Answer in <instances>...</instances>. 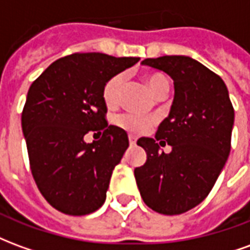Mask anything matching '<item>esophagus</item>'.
Segmentation results:
<instances>
[{"label":"esophagus","instance_id":"esophagus-1","mask_svg":"<svg viewBox=\"0 0 250 250\" xmlns=\"http://www.w3.org/2000/svg\"><path fill=\"white\" fill-rule=\"evenodd\" d=\"M128 141H130L131 146H134V145H136V138L134 135H128Z\"/></svg>","mask_w":250,"mask_h":250}]
</instances>
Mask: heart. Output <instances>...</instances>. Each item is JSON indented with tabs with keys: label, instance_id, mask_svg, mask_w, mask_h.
<instances>
[{
	"label": "heart",
	"instance_id": "obj_1",
	"mask_svg": "<svg viewBox=\"0 0 250 250\" xmlns=\"http://www.w3.org/2000/svg\"><path fill=\"white\" fill-rule=\"evenodd\" d=\"M123 83H125V75L123 73H116L114 76L109 77L104 84L102 96H103L104 104L108 108H112L119 103ZM146 84L154 96H158L162 91L168 89L167 79L163 75H159V73L148 75L146 77ZM115 125L122 130L130 132V134H143V132H146V131L151 128V125H154V118L125 112V114H120L116 116Z\"/></svg>",
	"mask_w": 250,
	"mask_h": 250
}]
</instances>
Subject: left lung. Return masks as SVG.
Here are the masks:
<instances>
[{
	"mask_svg": "<svg viewBox=\"0 0 250 250\" xmlns=\"http://www.w3.org/2000/svg\"><path fill=\"white\" fill-rule=\"evenodd\" d=\"M142 64L171 76L175 95L155 139L136 142L147 154L146 163L134 170L136 185L150 209L182 214L208 197L225 166L234 109L224 80L190 57L145 59ZM166 141L172 151L159 153Z\"/></svg>",
	"mask_w": 250,
	"mask_h": 250,
	"instance_id": "obj_1",
	"label": "left lung"
}]
</instances>
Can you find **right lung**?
<instances>
[{
  "mask_svg": "<svg viewBox=\"0 0 250 250\" xmlns=\"http://www.w3.org/2000/svg\"><path fill=\"white\" fill-rule=\"evenodd\" d=\"M138 62L72 53L52 62L30 85L21 114L30 171L42 197L64 214H89L105 201L128 136L107 123L102 91L109 77ZM88 132L102 136L85 144Z\"/></svg>",
  "mask_w": 250,
  "mask_h": 250,
  "instance_id": "add662e5",
  "label": "right lung"
}]
</instances>
